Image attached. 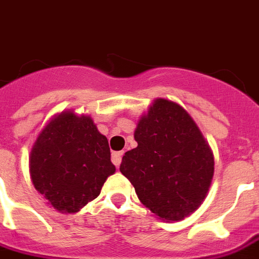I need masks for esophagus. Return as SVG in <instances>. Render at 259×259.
I'll return each mask as SVG.
<instances>
[{
    "instance_id": "esophagus-1",
    "label": "esophagus",
    "mask_w": 259,
    "mask_h": 259,
    "mask_svg": "<svg viewBox=\"0 0 259 259\" xmlns=\"http://www.w3.org/2000/svg\"><path fill=\"white\" fill-rule=\"evenodd\" d=\"M122 155H123L122 151H114V153L111 154V161H113V163H114L117 167L121 165V161H122Z\"/></svg>"
}]
</instances>
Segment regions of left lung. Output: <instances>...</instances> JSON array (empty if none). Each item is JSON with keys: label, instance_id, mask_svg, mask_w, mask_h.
I'll return each instance as SVG.
<instances>
[{"label": "left lung", "instance_id": "obj_1", "mask_svg": "<svg viewBox=\"0 0 259 259\" xmlns=\"http://www.w3.org/2000/svg\"><path fill=\"white\" fill-rule=\"evenodd\" d=\"M138 146L119 166L138 198L163 221L194 213L211 185L214 155L201 130L182 106L157 98L134 132Z\"/></svg>", "mask_w": 259, "mask_h": 259}]
</instances>
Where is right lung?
I'll use <instances>...</instances> for the list:
<instances>
[{
	"label": "right lung",
	"instance_id": "1",
	"mask_svg": "<svg viewBox=\"0 0 259 259\" xmlns=\"http://www.w3.org/2000/svg\"><path fill=\"white\" fill-rule=\"evenodd\" d=\"M35 190L61 213H77L114 174L108 138L89 115L62 111L42 129L29 157Z\"/></svg>",
	"mask_w": 259,
	"mask_h": 259
}]
</instances>
